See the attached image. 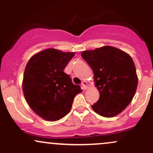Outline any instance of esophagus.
I'll return each mask as SVG.
<instances>
[{"mask_svg":"<svg viewBox=\"0 0 153 153\" xmlns=\"http://www.w3.org/2000/svg\"><path fill=\"white\" fill-rule=\"evenodd\" d=\"M88 87H89V85H88V83L87 81H82V88L83 90H87V89L88 88Z\"/></svg>","mask_w":153,"mask_h":153,"instance_id":"1","label":"esophagus"}]
</instances>
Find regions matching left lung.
<instances>
[{
	"instance_id": "8db88e82",
	"label": "left lung",
	"mask_w": 153,
	"mask_h": 153,
	"mask_svg": "<svg viewBox=\"0 0 153 153\" xmlns=\"http://www.w3.org/2000/svg\"><path fill=\"white\" fill-rule=\"evenodd\" d=\"M81 56L94 72L100 94L91 108L108 118L119 114L130 103L137 88L138 77L131 56L111 46L83 51Z\"/></svg>"
}]
</instances>
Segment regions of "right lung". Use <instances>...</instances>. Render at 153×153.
<instances>
[{
  "mask_svg": "<svg viewBox=\"0 0 153 153\" xmlns=\"http://www.w3.org/2000/svg\"><path fill=\"white\" fill-rule=\"evenodd\" d=\"M75 52L49 48L36 53L26 64L22 89L28 105L39 117L54 122L71 111L74 97L82 92L63 71Z\"/></svg>",
  "mask_w": 153,
  "mask_h": 153,
  "instance_id": "1",
  "label": "right lung"
}]
</instances>
